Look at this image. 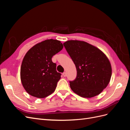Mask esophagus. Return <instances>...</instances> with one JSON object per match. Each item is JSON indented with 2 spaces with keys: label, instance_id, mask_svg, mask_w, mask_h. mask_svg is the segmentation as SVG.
<instances>
[{
  "label": "esophagus",
  "instance_id": "esophagus-1",
  "mask_svg": "<svg viewBox=\"0 0 130 130\" xmlns=\"http://www.w3.org/2000/svg\"><path fill=\"white\" fill-rule=\"evenodd\" d=\"M62 75H63V76L64 77H66L67 76V73L66 72H64L62 74Z\"/></svg>",
  "mask_w": 130,
  "mask_h": 130
}]
</instances>
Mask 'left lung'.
<instances>
[{
	"label": "left lung",
	"instance_id": "1",
	"mask_svg": "<svg viewBox=\"0 0 130 130\" xmlns=\"http://www.w3.org/2000/svg\"><path fill=\"white\" fill-rule=\"evenodd\" d=\"M63 45L76 68V78L69 82L72 90L86 98L99 95L108 85L112 75L107 57L96 46L84 41L70 40Z\"/></svg>",
	"mask_w": 130,
	"mask_h": 130
}]
</instances>
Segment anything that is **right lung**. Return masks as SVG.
Here are the masks:
<instances>
[{
  "instance_id": "1",
  "label": "right lung",
  "mask_w": 130,
  "mask_h": 130,
  "mask_svg": "<svg viewBox=\"0 0 130 130\" xmlns=\"http://www.w3.org/2000/svg\"><path fill=\"white\" fill-rule=\"evenodd\" d=\"M63 48L60 41L50 39L37 43L26 53L21 65V80L30 95L44 98L55 91L61 74L56 71L52 58Z\"/></svg>"
}]
</instances>
